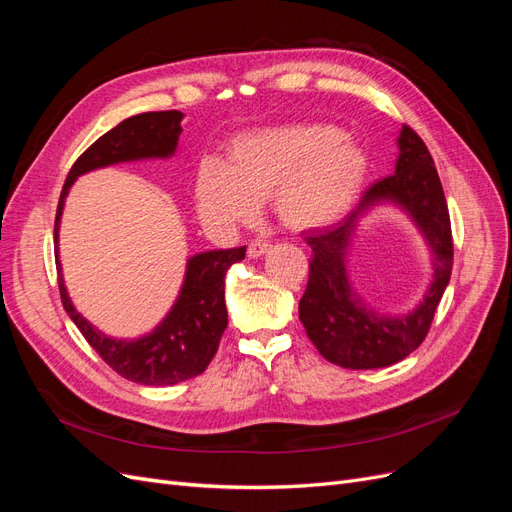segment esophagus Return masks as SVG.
<instances>
[{
    "label": "esophagus",
    "instance_id": "1",
    "mask_svg": "<svg viewBox=\"0 0 512 512\" xmlns=\"http://www.w3.org/2000/svg\"><path fill=\"white\" fill-rule=\"evenodd\" d=\"M269 247L271 245L267 241H254V243H250V247H247V256H250V258L265 256L269 252Z\"/></svg>",
    "mask_w": 512,
    "mask_h": 512
}]
</instances>
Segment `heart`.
<instances>
[{
    "label": "heart",
    "instance_id": "b5f03b06",
    "mask_svg": "<svg viewBox=\"0 0 512 512\" xmlns=\"http://www.w3.org/2000/svg\"><path fill=\"white\" fill-rule=\"evenodd\" d=\"M367 173L365 149L329 123L256 128L232 138L224 162L198 164L194 209L215 237L250 222L265 198L286 228L316 230L356 205Z\"/></svg>",
    "mask_w": 512,
    "mask_h": 512
}]
</instances>
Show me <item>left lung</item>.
<instances>
[{"mask_svg":"<svg viewBox=\"0 0 512 512\" xmlns=\"http://www.w3.org/2000/svg\"><path fill=\"white\" fill-rule=\"evenodd\" d=\"M395 173L363 194L342 222L305 237L312 247L309 280L299 301L307 337L324 359L346 369H378L404 361L425 339L433 314L451 280L453 237L442 183L431 153L412 128L397 136ZM393 204L404 210L432 252V282L410 313L380 315L364 305L347 275V252L369 210Z\"/></svg>","mask_w":512,"mask_h":512,"instance_id":"8db88e82","label":"left lung"}]
</instances>
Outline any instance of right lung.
<instances>
[{
	"label": "right lung",
	"instance_id": "obj_1",
	"mask_svg": "<svg viewBox=\"0 0 512 512\" xmlns=\"http://www.w3.org/2000/svg\"><path fill=\"white\" fill-rule=\"evenodd\" d=\"M183 113L160 111L123 119L91 145L70 168L61 190L55 218V262L61 303L83 337L106 365L119 376L145 386H170L203 374L218 352L228 324L224 277L235 262L245 258V247L200 252L188 258L177 301L156 329L136 339L104 335L83 314L76 312L64 284L59 262V224L72 183L96 168L138 160H168L175 156Z\"/></svg>",
	"mask_w": 512,
	"mask_h": 512
}]
</instances>
